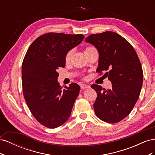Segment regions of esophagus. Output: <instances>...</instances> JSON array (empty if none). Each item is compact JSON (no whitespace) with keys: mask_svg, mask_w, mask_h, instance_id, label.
Masks as SVG:
<instances>
[{"mask_svg":"<svg viewBox=\"0 0 155 155\" xmlns=\"http://www.w3.org/2000/svg\"><path fill=\"white\" fill-rule=\"evenodd\" d=\"M90 85H86V84H82L81 85V89H85V88H90Z\"/></svg>","mask_w":155,"mask_h":155,"instance_id":"obj_1","label":"esophagus"}]
</instances>
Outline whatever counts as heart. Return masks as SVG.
Wrapping results in <instances>:
<instances>
[{
  "instance_id": "b5f03b06",
  "label": "heart",
  "mask_w": 155,
  "mask_h": 155,
  "mask_svg": "<svg viewBox=\"0 0 155 155\" xmlns=\"http://www.w3.org/2000/svg\"><path fill=\"white\" fill-rule=\"evenodd\" d=\"M93 48H93V47H87V48H86V49L85 50V53L88 52V51L91 50ZM72 55H73V50H70L68 51V52L66 54V55H65V57H64L65 63H69L70 61H71Z\"/></svg>"
}]
</instances>
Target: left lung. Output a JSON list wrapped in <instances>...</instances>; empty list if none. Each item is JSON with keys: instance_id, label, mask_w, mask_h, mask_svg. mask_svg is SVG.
Instances as JSON below:
<instances>
[{"instance_id": "1", "label": "left lung", "mask_w": 155, "mask_h": 155, "mask_svg": "<svg viewBox=\"0 0 155 155\" xmlns=\"http://www.w3.org/2000/svg\"><path fill=\"white\" fill-rule=\"evenodd\" d=\"M99 51L96 72L112 83L106 90L94 84L97 93L96 115L107 123H118L128 116L138 101L143 83V70L135 50L122 36L113 31L92 34L85 39Z\"/></svg>"}]
</instances>
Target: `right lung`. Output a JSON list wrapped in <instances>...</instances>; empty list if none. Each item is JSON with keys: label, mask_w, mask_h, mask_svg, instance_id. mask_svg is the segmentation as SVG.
Listing matches in <instances>:
<instances>
[{"label": "right lung", "mask_w": 155, "mask_h": 155, "mask_svg": "<svg viewBox=\"0 0 155 155\" xmlns=\"http://www.w3.org/2000/svg\"><path fill=\"white\" fill-rule=\"evenodd\" d=\"M83 39L82 34L50 32L37 37L26 51L22 64L23 95L32 115L46 127H58L70 117L80 87L72 83L63 89L58 70L64 67L66 54Z\"/></svg>", "instance_id": "right-lung-1"}]
</instances>
